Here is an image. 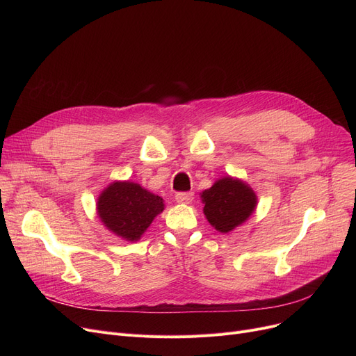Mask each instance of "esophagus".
I'll return each mask as SVG.
<instances>
[{"instance_id":"34e87169","label":"esophagus","mask_w":356,"mask_h":356,"mask_svg":"<svg viewBox=\"0 0 356 356\" xmlns=\"http://www.w3.org/2000/svg\"><path fill=\"white\" fill-rule=\"evenodd\" d=\"M176 200L179 203H191L193 200V192H179L176 195Z\"/></svg>"}]
</instances>
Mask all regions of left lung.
Listing matches in <instances>:
<instances>
[{"instance_id": "obj_1", "label": "left lung", "mask_w": 356, "mask_h": 356, "mask_svg": "<svg viewBox=\"0 0 356 356\" xmlns=\"http://www.w3.org/2000/svg\"><path fill=\"white\" fill-rule=\"evenodd\" d=\"M203 212L219 232H229L245 222L257 207V196L245 183L232 177L218 180L202 193Z\"/></svg>"}]
</instances>
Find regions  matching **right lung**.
Returning a JSON list of instances; mask_svg holds the SVG:
<instances>
[{"mask_svg": "<svg viewBox=\"0 0 356 356\" xmlns=\"http://www.w3.org/2000/svg\"><path fill=\"white\" fill-rule=\"evenodd\" d=\"M163 209L160 196L129 181L112 183L98 199V215L104 225L127 241L140 239Z\"/></svg>", "mask_w": 356, "mask_h": 356, "instance_id": "obj_1", "label": "right lung"}]
</instances>
